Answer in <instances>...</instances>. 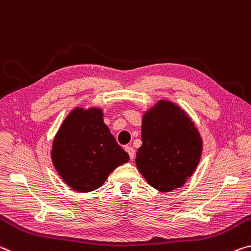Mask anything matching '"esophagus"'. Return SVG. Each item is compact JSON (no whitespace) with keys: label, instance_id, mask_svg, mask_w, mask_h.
I'll list each match as a JSON object with an SVG mask.
<instances>
[{"label":"esophagus","instance_id":"1","mask_svg":"<svg viewBox=\"0 0 251 251\" xmlns=\"http://www.w3.org/2000/svg\"><path fill=\"white\" fill-rule=\"evenodd\" d=\"M126 152H128V154L130 155V159L133 160L134 157H135V151H134L133 148L130 147V146H126Z\"/></svg>","mask_w":251,"mask_h":251}]
</instances>
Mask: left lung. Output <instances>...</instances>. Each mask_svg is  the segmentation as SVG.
I'll list each match as a JSON object with an SVG mask.
<instances>
[{
	"mask_svg": "<svg viewBox=\"0 0 251 251\" xmlns=\"http://www.w3.org/2000/svg\"><path fill=\"white\" fill-rule=\"evenodd\" d=\"M141 140L135 164L147 182L161 192L181 188L202 154L203 140L196 123L181 106L168 100L145 111Z\"/></svg>",
	"mask_w": 251,
	"mask_h": 251,
	"instance_id": "obj_1",
	"label": "left lung"
}]
</instances>
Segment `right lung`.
Segmentation results:
<instances>
[{
	"label": "right lung",
	"mask_w": 251,
	"mask_h": 251,
	"mask_svg": "<svg viewBox=\"0 0 251 251\" xmlns=\"http://www.w3.org/2000/svg\"><path fill=\"white\" fill-rule=\"evenodd\" d=\"M103 116L101 108L76 106L53 138V167L76 192L85 194L100 188L111 172L130 159L111 134Z\"/></svg>",
	"instance_id": "right-lung-1"
}]
</instances>
